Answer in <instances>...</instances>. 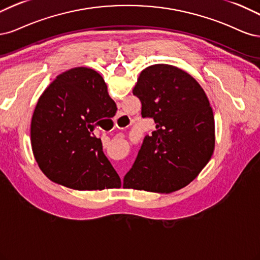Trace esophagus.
Returning <instances> with one entry per match:
<instances>
[{
  "label": "esophagus",
  "instance_id": "obj_1",
  "mask_svg": "<svg viewBox=\"0 0 260 260\" xmlns=\"http://www.w3.org/2000/svg\"><path fill=\"white\" fill-rule=\"evenodd\" d=\"M124 116H125V115H123V114H120V115H118V118L115 119V122H119V121L123 120V119H124ZM119 128H125V126H122V127H119Z\"/></svg>",
  "mask_w": 260,
  "mask_h": 260
}]
</instances>
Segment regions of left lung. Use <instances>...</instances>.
Segmentation results:
<instances>
[{"mask_svg":"<svg viewBox=\"0 0 260 260\" xmlns=\"http://www.w3.org/2000/svg\"><path fill=\"white\" fill-rule=\"evenodd\" d=\"M133 94L155 129L145 136L123 187L161 193L183 188L215 148L214 115L203 88L187 72L162 63L142 70Z\"/></svg>","mask_w":260,"mask_h":260,"instance_id":"left-lung-1","label":"left lung"}]
</instances>
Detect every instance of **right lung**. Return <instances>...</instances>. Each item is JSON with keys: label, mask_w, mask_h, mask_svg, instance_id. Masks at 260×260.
Instances as JSON below:
<instances>
[{"label": "right lung", "mask_w": 260, "mask_h": 260, "mask_svg": "<svg viewBox=\"0 0 260 260\" xmlns=\"http://www.w3.org/2000/svg\"><path fill=\"white\" fill-rule=\"evenodd\" d=\"M115 111L103 77L93 69L79 67L58 75L41 95L31 121L32 151L41 171L72 189L119 188V175L93 132Z\"/></svg>", "instance_id": "obj_1"}]
</instances>
